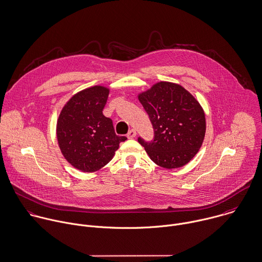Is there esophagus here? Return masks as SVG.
I'll use <instances>...</instances> for the list:
<instances>
[{"mask_svg": "<svg viewBox=\"0 0 262 262\" xmlns=\"http://www.w3.org/2000/svg\"><path fill=\"white\" fill-rule=\"evenodd\" d=\"M136 136V131L134 130V129H131L129 132H128V134H127V137L129 138V139H132V138H134Z\"/></svg>", "mask_w": 262, "mask_h": 262, "instance_id": "esophagus-1", "label": "esophagus"}]
</instances>
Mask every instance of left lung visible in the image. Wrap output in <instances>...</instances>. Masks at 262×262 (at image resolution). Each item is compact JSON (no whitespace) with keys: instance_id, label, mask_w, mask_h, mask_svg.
Returning <instances> with one entry per match:
<instances>
[{"instance_id":"left-lung-1","label":"left lung","mask_w":262,"mask_h":262,"mask_svg":"<svg viewBox=\"0 0 262 262\" xmlns=\"http://www.w3.org/2000/svg\"><path fill=\"white\" fill-rule=\"evenodd\" d=\"M149 116L155 137L138 138L150 160L165 169L188 164L202 145L206 123L198 100L179 84L161 81L138 94Z\"/></svg>"}]
</instances>
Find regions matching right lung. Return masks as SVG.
<instances>
[{
	"instance_id": "obj_1",
	"label": "right lung",
	"mask_w": 262,
	"mask_h": 262,
	"mask_svg": "<svg viewBox=\"0 0 262 262\" xmlns=\"http://www.w3.org/2000/svg\"><path fill=\"white\" fill-rule=\"evenodd\" d=\"M110 89L101 85L83 89L63 106L57 122V139L66 161L84 173L104 167L125 136L115 133L113 121L102 114Z\"/></svg>"
}]
</instances>
